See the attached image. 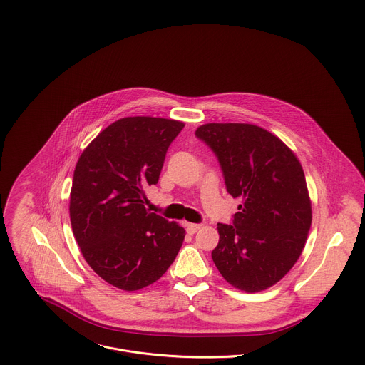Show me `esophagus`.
<instances>
[{
	"label": "esophagus",
	"instance_id": "34e87169",
	"mask_svg": "<svg viewBox=\"0 0 365 365\" xmlns=\"http://www.w3.org/2000/svg\"><path fill=\"white\" fill-rule=\"evenodd\" d=\"M201 226H202V225H200V223H185L187 233H190V235L197 233V232L201 229Z\"/></svg>",
	"mask_w": 365,
	"mask_h": 365
}]
</instances>
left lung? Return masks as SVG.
Listing matches in <instances>:
<instances>
[{
	"mask_svg": "<svg viewBox=\"0 0 365 365\" xmlns=\"http://www.w3.org/2000/svg\"><path fill=\"white\" fill-rule=\"evenodd\" d=\"M217 157L227 192L240 198L232 225L217 223L212 260L235 288L259 292L298 261L312 223L299 160L277 136L250 123H207L197 129Z\"/></svg>",
	"mask_w": 365,
	"mask_h": 365,
	"instance_id": "obj_1",
	"label": "left lung"
}]
</instances>
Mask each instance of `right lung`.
<instances>
[{"label": "right lung", "instance_id": "1", "mask_svg": "<svg viewBox=\"0 0 365 365\" xmlns=\"http://www.w3.org/2000/svg\"><path fill=\"white\" fill-rule=\"evenodd\" d=\"M182 128L164 118H122L77 161L70 192L73 233L88 265L119 289L156 282L182 246L184 227L145 207V190L156 185L168 146Z\"/></svg>", "mask_w": 365, "mask_h": 365}]
</instances>
